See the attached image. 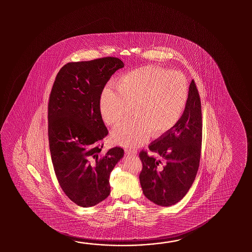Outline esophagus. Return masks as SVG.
I'll return each instance as SVG.
<instances>
[{
  "label": "esophagus",
  "instance_id": "34e87169",
  "mask_svg": "<svg viewBox=\"0 0 252 252\" xmlns=\"http://www.w3.org/2000/svg\"><path fill=\"white\" fill-rule=\"evenodd\" d=\"M125 152L127 154H131V155H136L137 154V150H133V149H126Z\"/></svg>",
  "mask_w": 252,
  "mask_h": 252
}]
</instances>
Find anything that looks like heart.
I'll return each mask as SVG.
<instances>
[{"instance_id": "heart-1", "label": "heart", "mask_w": 252, "mask_h": 252, "mask_svg": "<svg viewBox=\"0 0 252 252\" xmlns=\"http://www.w3.org/2000/svg\"><path fill=\"white\" fill-rule=\"evenodd\" d=\"M188 97V82L181 73L146 66L119 76L115 87L106 86L99 107L111 126L128 119L132 108L135 118L114 129L113 139L124 147H135L148 139L150 131L159 136L174 128Z\"/></svg>"}]
</instances>
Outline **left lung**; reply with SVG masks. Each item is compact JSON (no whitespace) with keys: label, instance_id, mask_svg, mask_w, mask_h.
Instances as JSON below:
<instances>
[{"label":"left lung","instance_id":"obj_1","mask_svg":"<svg viewBox=\"0 0 252 252\" xmlns=\"http://www.w3.org/2000/svg\"><path fill=\"white\" fill-rule=\"evenodd\" d=\"M202 109L194 81L189 86L188 101L181 118L174 128L141 150L142 170L139 181L147 198L160 206L178 203L192 187L198 170L203 135Z\"/></svg>","mask_w":252,"mask_h":252}]
</instances>
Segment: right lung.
Wrapping results in <instances>:
<instances>
[{"label":"right lung","mask_w":252,"mask_h":252,"mask_svg":"<svg viewBox=\"0 0 252 252\" xmlns=\"http://www.w3.org/2000/svg\"><path fill=\"white\" fill-rule=\"evenodd\" d=\"M124 66L113 57L67 63L50 93L48 142L54 170L65 195L82 207L107 198L110 174L124 157L120 147L101 154L108 129L99 107L106 83Z\"/></svg>","instance_id":"obj_1"}]
</instances>
